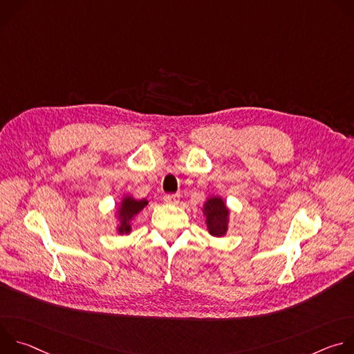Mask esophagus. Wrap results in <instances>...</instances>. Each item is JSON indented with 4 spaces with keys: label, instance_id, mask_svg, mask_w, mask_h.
Masks as SVG:
<instances>
[{
    "label": "esophagus",
    "instance_id": "obj_1",
    "mask_svg": "<svg viewBox=\"0 0 354 354\" xmlns=\"http://www.w3.org/2000/svg\"><path fill=\"white\" fill-rule=\"evenodd\" d=\"M164 201L167 205H178L179 203V196L178 194H165Z\"/></svg>",
    "mask_w": 354,
    "mask_h": 354
}]
</instances>
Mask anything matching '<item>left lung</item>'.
<instances>
[{"label": "left lung", "instance_id": "obj_1", "mask_svg": "<svg viewBox=\"0 0 354 354\" xmlns=\"http://www.w3.org/2000/svg\"><path fill=\"white\" fill-rule=\"evenodd\" d=\"M201 212L206 218L209 234L216 238H223L227 234L230 224V209L224 198L217 194L207 197Z\"/></svg>", "mask_w": 354, "mask_h": 354}]
</instances>
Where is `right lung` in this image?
Segmentation results:
<instances>
[{
    "label": "right lung",
    "mask_w": 354,
    "mask_h": 354,
    "mask_svg": "<svg viewBox=\"0 0 354 354\" xmlns=\"http://www.w3.org/2000/svg\"><path fill=\"white\" fill-rule=\"evenodd\" d=\"M147 205V198L137 200L131 194H124L119 201V206L115 212L116 232L120 235H129L133 230V220L145 209Z\"/></svg>",
    "instance_id": "1"
}]
</instances>
